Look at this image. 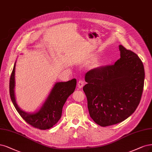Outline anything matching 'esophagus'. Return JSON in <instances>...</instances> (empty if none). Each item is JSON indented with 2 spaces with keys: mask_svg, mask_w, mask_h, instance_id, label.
Returning a JSON list of instances; mask_svg holds the SVG:
<instances>
[{
  "mask_svg": "<svg viewBox=\"0 0 152 152\" xmlns=\"http://www.w3.org/2000/svg\"><path fill=\"white\" fill-rule=\"evenodd\" d=\"M83 85H84V82H83L82 80H79L78 81V83H77V87H78V88H82L83 87Z\"/></svg>",
  "mask_w": 152,
  "mask_h": 152,
  "instance_id": "34e87169",
  "label": "esophagus"
}]
</instances>
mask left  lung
<instances>
[{
	"label": "left lung",
	"mask_w": 152,
	"mask_h": 152,
	"mask_svg": "<svg viewBox=\"0 0 152 152\" xmlns=\"http://www.w3.org/2000/svg\"><path fill=\"white\" fill-rule=\"evenodd\" d=\"M121 58L114 65L87 72L83 87L90 116L101 126L121 123L139 105L145 79L143 64L134 52L119 46Z\"/></svg>",
	"instance_id": "8db88e82"
}]
</instances>
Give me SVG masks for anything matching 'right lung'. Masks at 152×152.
<instances>
[{
    "label": "right lung",
    "mask_w": 152,
    "mask_h": 152,
    "mask_svg": "<svg viewBox=\"0 0 152 152\" xmlns=\"http://www.w3.org/2000/svg\"><path fill=\"white\" fill-rule=\"evenodd\" d=\"M15 66V63L10 77L9 92L10 99L15 109L25 121L34 128L47 129L53 127L61 118L62 108L67 98L75 91L76 79L74 78L66 82L56 83L42 107L36 113L29 114L22 111L15 102L14 95Z\"/></svg>",
    "instance_id": "add662e5"
}]
</instances>
